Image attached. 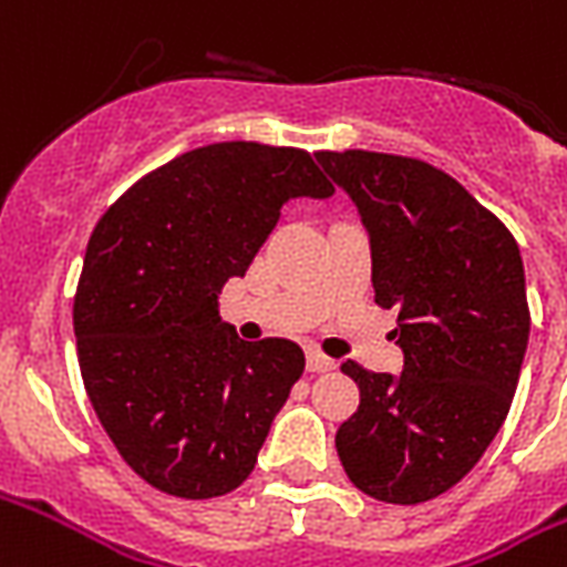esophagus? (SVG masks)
<instances>
[{
	"mask_svg": "<svg viewBox=\"0 0 567 567\" xmlns=\"http://www.w3.org/2000/svg\"><path fill=\"white\" fill-rule=\"evenodd\" d=\"M306 369L312 371V374H323V371L336 369V362H332L330 357H323V353L309 351L306 353Z\"/></svg>",
	"mask_w": 567,
	"mask_h": 567,
	"instance_id": "34e87169",
	"label": "esophagus"
}]
</instances>
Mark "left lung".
Segmentation results:
<instances>
[{"mask_svg": "<svg viewBox=\"0 0 567 567\" xmlns=\"http://www.w3.org/2000/svg\"><path fill=\"white\" fill-rule=\"evenodd\" d=\"M357 202L380 309L399 312L404 371H341L360 408L336 431L362 494L416 505L446 494L503 427L529 341L524 261L503 219L425 159L318 151Z\"/></svg>", "mask_w": 567, "mask_h": 567, "instance_id": "8db88e82", "label": "left lung"}]
</instances>
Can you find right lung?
Returning <instances> with one entry per match:
<instances>
[{
    "instance_id": "right-lung-1",
    "label": "right lung",
    "mask_w": 567,
    "mask_h": 567,
    "mask_svg": "<svg viewBox=\"0 0 567 567\" xmlns=\"http://www.w3.org/2000/svg\"><path fill=\"white\" fill-rule=\"evenodd\" d=\"M336 193L312 154L261 142L193 148L97 219L73 297L85 392L133 473L168 496L244 485L306 357L237 339L216 293L244 276L293 196Z\"/></svg>"
}]
</instances>
